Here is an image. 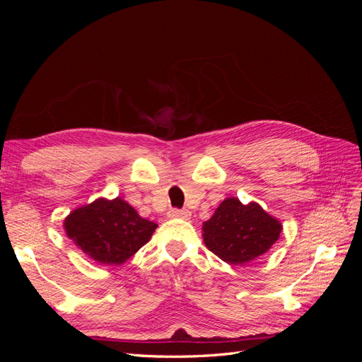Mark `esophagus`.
Listing matches in <instances>:
<instances>
[{
	"instance_id": "obj_1",
	"label": "esophagus",
	"mask_w": 362,
	"mask_h": 362,
	"mask_svg": "<svg viewBox=\"0 0 362 362\" xmlns=\"http://www.w3.org/2000/svg\"><path fill=\"white\" fill-rule=\"evenodd\" d=\"M168 216L170 218H189L190 211L189 210H180V208H170L168 211Z\"/></svg>"
}]
</instances>
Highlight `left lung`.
Wrapping results in <instances>:
<instances>
[{"label": "left lung", "instance_id": "obj_1", "mask_svg": "<svg viewBox=\"0 0 362 362\" xmlns=\"http://www.w3.org/2000/svg\"><path fill=\"white\" fill-rule=\"evenodd\" d=\"M282 225L257 202L243 205L226 198L202 225L205 246L229 264H246L267 252L279 238Z\"/></svg>", "mask_w": 362, "mask_h": 362}]
</instances>
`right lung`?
I'll list each match as a JSON object with an SVG mask.
<instances>
[{"label": "right lung", "mask_w": 362, "mask_h": 362, "mask_svg": "<svg viewBox=\"0 0 362 362\" xmlns=\"http://www.w3.org/2000/svg\"><path fill=\"white\" fill-rule=\"evenodd\" d=\"M157 223L140 217L124 199L100 198L74 210L64 218V231L93 261L122 264L145 246Z\"/></svg>", "instance_id": "obj_1"}]
</instances>
